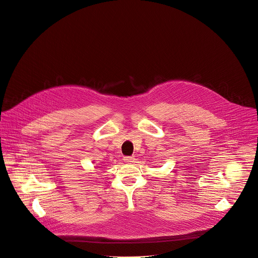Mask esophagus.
<instances>
[{"mask_svg":"<svg viewBox=\"0 0 258 258\" xmlns=\"http://www.w3.org/2000/svg\"><path fill=\"white\" fill-rule=\"evenodd\" d=\"M134 161H135L134 157H131V156L124 157V162H126V163H133Z\"/></svg>","mask_w":258,"mask_h":258,"instance_id":"esophagus-1","label":"esophagus"}]
</instances>
